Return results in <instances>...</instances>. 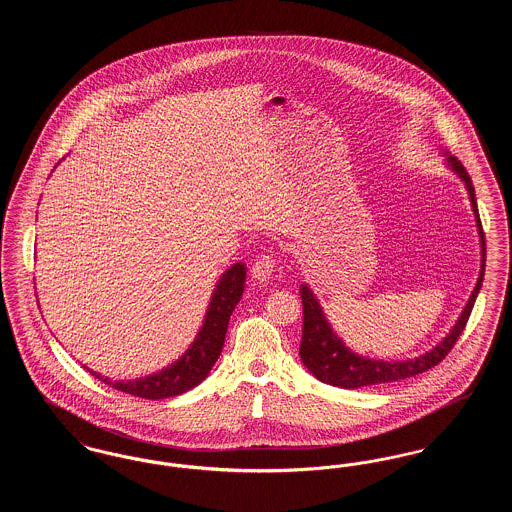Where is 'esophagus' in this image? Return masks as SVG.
Listing matches in <instances>:
<instances>
[{
    "label": "esophagus",
    "mask_w": 512,
    "mask_h": 512,
    "mask_svg": "<svg viewBox=\"0 0 512 512\" xmlns=\"http://www.w3.org/2000/svg\"><path fill=\"white\" fill-rule=\"evenodd\" d=\"M274 268H276V259H274V257H270V255H263V257H259V259L253 263V267H251V274H253V278H255V280H259V282H267V280L272 278Z\"/></svg>",
    "instance_id": "esophagus-1"
}]
</instances>
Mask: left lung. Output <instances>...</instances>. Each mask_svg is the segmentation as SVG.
<instances>
[{
  "mask_svg": "<svg viewBox=\"0 0 512 512\" xmlns=\"http://www.w3.org/2000/svg\"><path fill=\"white\" fill-rule=\"evenodd\" d=\"M447 163L453 171L461 176V180L466 184V190L470 195V203H472V211L476 215V226L480 230V244H482L480 278H478L476 288L470 295V299H468L461 317L457 320V324L453 326V330L447 334L445 340L436 345L432 351H428V353H424L416 359H407V361L368 359V357H361V355L353 353L349 347H345V343L330 328L328 320L322 313V307L318 305L315 293L303 284L301 290H299L301 299H303V336H301L299 355H301L303 365L307 366L320 382L330 384V386H338V388H345V390H355V388L388 384V382H399V380L411 378V376L426 372L432 366L439 365L445 359V355L453 349V345L457 343L459 336L463 334L464 326L468 322V317L472 313V307L476 303V297H478L482 282H484L486 238H484V228H482L480 215H478L474 186H472V180H470L468 172L457 157L449 155Z\"/></svg>",
  "mask_w": 512,
  "mask_h": 512,
  "instance_id": "1",
  "label": "left lung"
}]
</instances>
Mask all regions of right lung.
Returning <instances> with one entry per match:
<instances>
[{
	"label": "right lung",
	"mask_w": 512,
	"mask_h": 512,
	"mask_svg": "<svg viewBox=\"0 0 512 512\" xmlns=\"http://www.w3.org/2000/svg\"><path fill=\"white\" fill-rule=\"evenodd\" d=\"M245 284V265L236 263L234 267L228 268L217 284V290L213 292L205 322L197 334L192 347L174 363V365L163 368L157 374H151L140 380L132 382H113L109 378L99 376L98 372L90 370L92 376H96L101 382L109 384L111 388L130 393L134 397L142 399H165L172 395H180L184 391L192 390L197 384H201L207 374L211 372L213 365L219 359L228 320L232 311L236 309L238 301L242 299Z\"/></svg>",
	"instance_id": "1"
}]
</instances>
